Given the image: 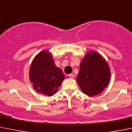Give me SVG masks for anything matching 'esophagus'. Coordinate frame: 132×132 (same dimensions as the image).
<instances>
[{"mask_svg":"<svg viewBox=\"0 0 132 132\" xmlns=\"http://www.w3.org/2000/svg\"><path fill=\"white\" fill-rule=\"evenodd\" d=\"M68 77H69L70 78V79H73V78L74 77V75H73V74H72V73L69 74V75H68Z\"/></svg>","mask_w":132,"mask_h":132,"instance_id":"34e87169","label":"esophagus"}]
</instances>
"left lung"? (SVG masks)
Masks as SVG:
<instances>
[{"label":"left lung","instance_id":"1","mask_svg":"<svg viewBox=\"0 0 132 132\" xmlns=\"http://www.w3.org/2000/svg\"><path fill=\"white\" fill-rule=\"evenodd\" d=\"M110 75L106 60L92 51L88 52L82 60L77 82L84 94L93 97L101 93L108 86Z\"/></svg>","mask_w":132,"mask_h":132}]
</instances>
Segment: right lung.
Returning a JSON list of instances; mask_svg holds the SVG:
<instances>
[{
	"mask_svg": "<svg viewBox=\"0 0 132 132\" xmlns=\"http://www.w3.org/2000/svg\"><path fill=\"white\" fill-rule=\"evenodd\" d=\"M64 78L63 72L56 66L48 51L43 50L38 53L31 64L29 79L38 93L49 97L53 95Z\"/></svg>",
	"mask_w": 132,
	"mask_h": 132,
	"instance_id": "1",
	"label": "right lung"
}]
</instances>
